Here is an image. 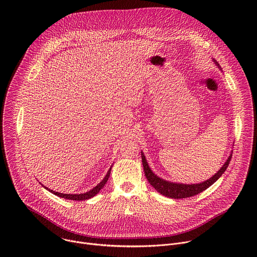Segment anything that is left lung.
Returning <instances> with one entry per match:
<instances>
[{
  "label": "left lung",
  "instance_id": "8db88e82",
  "mask_svg": "<svg viewBox=\"0 0 257 257\" xmlns=\"http://www.w3.org/2000/svg\"><path fill=\"white\" fill-rule=\"evenodd\" d=\"M213 63L215 64V66H217V68L222 71V67L219 66V64L212 59ZM232 151L230 156L228 157L227 161L224 163V165L221 167L213 176H211L209 179L200 182V183H195V184H185V183H178V182H172L169 180H165L161 177H159L156 173H154V171L151 169L148 161H146V158L143 154V152L141 151V160H142V165H143V170H144V174L146 179L149 180L150 184L162 195L170 197V198H174V199H180V198H186V197H191L194 196L202 191H204L205 189H207L208 187H210L215 181H217V179L221 177L225 171L227 170L231 158H232Z\"/></svg>",
  "mask_w": 257,
  "mask_h": 257
}]
</instances>
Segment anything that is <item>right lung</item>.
<instances>
[{
    "instance_id": "1",
    "label": "right lung",
    "mask_w": 257,
    "mask_h": 257,
    "mask_svg": "<svg viewBox=\"0 0 257 257\" xmlns=\"http://www.w3.org/2000/svg\"><path fill=\"white\" fill-rule=\"evenodd\" d=\"M112 168H113V166H111V168L108 169V171H107L106 175L104 176V178H103V179L98 183V184H97L95 187H93L92 189H90L89 191L84 192V193H79V194H77V193H75V194H65V193H60V192H56V191H54V190L49 189L48 187L44 186V185L42 184V183H41V184H42V185H43L47 190H49L51 193H53V194H55V195H57V196H59V197H62V198H65V199H70V200H78V201H80V200H86V199H89V198H91V197L95 196V195L100 191V189H102V188H103V186L105 185V183H106V181H107V179H108L109 175H111Z\"/></svg>"
}]
</instances>
